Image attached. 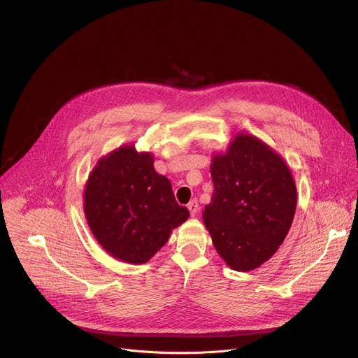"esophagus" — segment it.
<instances>
[{"label":"esophagus","mask_w":358,"mask_h":358,"mask_svg":"<svg viewBox=\"0 0 358 358\" xmlns=\"http://www.w3.org/2000/svg\"><path fill=\"white\" fill-rule=\"evenodd\" d=\"M188 210H189V214H191L192 217L198 214V211H199V203H198L196 199H192V201L188 203Z\"/></svg>","instance_id":"esophagus-1"}]
</instances>
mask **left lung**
Instances as JSON below:
<instances>
[{"label": "left lung", "instance_id": "obj_1", "mask_svg": "<svg viewBox=\"0 0 358 358\" xmlns=\"http://www.w3.org/2000/svg\"><path fill=\"white\" fill-rule=\"evenodd\" d=\"M214 192L202 220L227 265L259 268L285 241L296 211V184L283 159L255 136L239 133L213 157Z\"/></svg>", "mask_w": 358, "mask_h": 358}]
</instances>
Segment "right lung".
Returning a JSON list of instances; mask_svg holds the SVG:
<instances>
[{
  "label": "right lung",
  "instance_id": "right-lung-1",
  "mask_svg": "<svg viewBox=\"0 0 358 358\" xmlns=\"http://www.w3.org/2000/svg\"><path fill=\"white\" fill-rule=\"evenodd\" d=\"M151 152L122 145L100 159L83 194V210L96 241L113 258L145 264L164 246L189 211L178 206L171 182Z\"/></svg>",
  "mask_w": 358,
  "mask_h": 358
}]
</instances>
